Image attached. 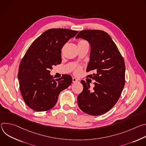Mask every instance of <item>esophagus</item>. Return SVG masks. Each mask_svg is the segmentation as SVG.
<instances>
[{
    "instance_id": "obj_1",
    "label": "esophagus",
    "mask_w": 146,
    "mask_h": 146,
    "mask_svg": "<svg viewBox=\"0 0 146 146\" xmlns=\"http://www.w3.org/2000/svg\"><path fill=\"white\" fill-rule=\"evenodd\" d=\"M78 81V80L77 79V78H76L75 77H73L72 78V81H73V82H77Z\"/></svg>"
}]
</instances>
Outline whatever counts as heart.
<instances>
[{
	"mask_svg": "<svg viewBox=\"0 0 146 146\" xmlns=\"http://www.w3.org/2000/svg\"><path fill=\"white\" fill-rule=\"evenodd\" d=\"M88 44V43L87 42V41H86V40H80V41H79L78 44ZM80 71H81V68H77V69H76V70H75L74 72H75V73H76V74H78L80 73Z\"/></svg>",
	"mask_w": 146,
	"mask_h": 146,
	"instance_id": "b5f03b06",
	"label": "heart"
}]
</instances>
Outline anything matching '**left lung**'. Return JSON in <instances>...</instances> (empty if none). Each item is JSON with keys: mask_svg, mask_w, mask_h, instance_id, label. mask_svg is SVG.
<instances>
[{"mask_svg": "<svg viewBox=\"0 0 146 146\" xmlns=\"http://www.w3.org/2000/svg\"><path fill=\"white\" fill-rule=\"evenodd\" d=\"M76 38L87 40L91 47L87 72L96 81L90 86L81 81L83 90L77 97L79 108L91 115H99L110 110L118 101L125 86V65L122 56L110 35L103 31H80Z\"/></svg>", "mask_w": 146, "mask_h": 146, "instance_id": "1", "label": "left lung"}]
</instances>
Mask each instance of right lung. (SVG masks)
<instances>
[{"label":"right lung","mask_w":146,"mask_h":146,"mask_svg":"<svg viewBox=\"0 0 146 146\" xmlns=\"http://www.w3.org/2000/svg\"><path fill=\"white\" fill-rule=\"evenodd\" d=\"M78 33L68 29H50L37 37L21 62L18 74L19 88L27 106L37 111L52 109L61 91L72 82L70 75L54 79L50 70L62 62L61 50Z\"/></svg>","instance_id":"add662e5"}]
</instances>
